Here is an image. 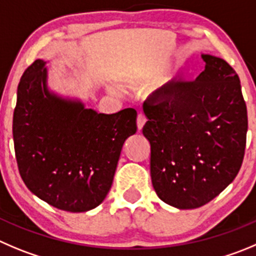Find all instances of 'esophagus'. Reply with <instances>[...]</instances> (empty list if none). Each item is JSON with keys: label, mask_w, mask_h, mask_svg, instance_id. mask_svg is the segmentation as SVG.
<instances>
[{"label": "esophagus", "mask_w": 256, "mask_h": 256, "mask_svg": "<svg viewBox=\"0 0 256 256\" xmlns=\"http://www.w3.org/2000/svg\"><path fill=\"white\" fill-rule=\"evenodd\" d=\"M146 122H147V118H146L144 114H138L137 116V126H138V130H142L143 126H144Z\"/></svg>", "instance_id": "1"}]
</instances>
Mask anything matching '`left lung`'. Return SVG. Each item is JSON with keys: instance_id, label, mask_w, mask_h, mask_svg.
Returning a JSON list of instances; mask_svg holds the SVG:
<instances>
[{"instance_id": "1", "label": "left lung", "mask_w": 256, "mask_h": 256, "mask_svg": "<svg viewBox=\"0 0 256 256\" xmlns=\"http://www.w3.org/2000/svg\"><path fill=\"white\" fill-rule=\"evenodd\" d=\"M194 80L174 79L143 104L150 143V178L163 202L196 208L220 194L239 174L248 110L235 70L220 58Z\"/></svg>"}]
</instances>
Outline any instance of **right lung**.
Returning a JSON list of instances; mask_svg holds the SVG:
<instances>
[{
	"label": "right lung",
	"instance_id": "1",
	"mask_svg": "<svg viewBox=\"0 0 256 256\" xmlns=\"http://www.w3.org/2000/svg\"><path fill=\"white\" fill-rule=\"evenodd\" d=\"M45 62H34L17 88L12 134L18 172L48 205L84 212L103 202L123 143L137 132V112L96 113L51 96Z\"/></svg>",
	"mask_w": 256,
	"mask_h": 256
}]
</instances>
